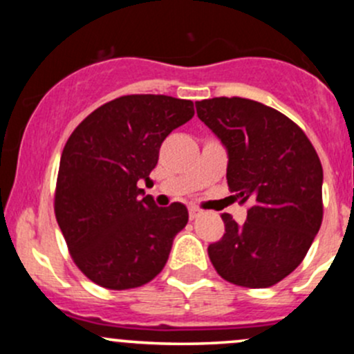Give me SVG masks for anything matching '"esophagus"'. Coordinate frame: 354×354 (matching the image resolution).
Returning a JSON list of instances; mask_svg holds the SVG:
<instances>
[{
  "label": "esophagus",
  "instance_id": "1",
  "mask_svg": "<svg viewBox=\"0 0 354 354\" xmlns=\"http://www.w3.org/2000/svg\"><path fill=\"white\" fill-rule=\"evenodd\" d=\"M188 216H190L192 221L197 219V217L200 216V210L195 209V207H190V209H188Z\"/></svg>",
  "mask_w": 354,
  "mask_h": 354
}]
</instances>
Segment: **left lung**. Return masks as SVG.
I'll list each match as a JSON object with an SVG mask.
<instances>
[{"instance_id": "8db88e82", "label": "left lung", "mask_w": 354, "mask_h": 354, "mask_svg": "<svg viewBox=\"0 0 354 354\" xmlns=\"http://www.w3.org/2000/svg\"><path fill=\"white\" fill-rule=\"evenodd\" d=\"M195 106L226 149L231 192L250 202L243 224L223 214L226 233L209 245L210 262L238 286H272L301 263L322 224L319 156L298 124L262 102L214 97Z\"/></svg>"}]
</instances>
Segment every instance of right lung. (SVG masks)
I'll return each instance as SVG.
<instances>
[{
  "instance_id": "1",
  "label": "right lung",
  "mask_w": 354,
  "mask_h": 354,
  "mask_svg": "<svg viewBox=\"0 0 354 354\" xmlns=\"http://www.w3.org/2000/svg\"><path fill=\"white\" fill-rule=\"evenodd\" d=\"M194 102L169 95H123L88 114L59 160L55 212L78 269L108 289L152 281L188 223L180 202L156 205L138 183L164 138L194 118Z\"/></svg>"
}]
</instances>
